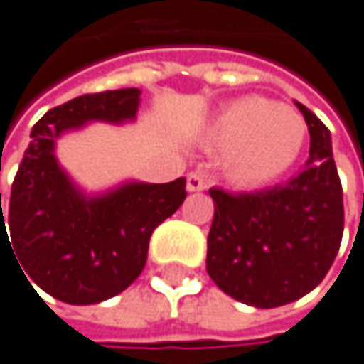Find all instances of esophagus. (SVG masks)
<instances>
[{"mask_svg":"<svg viewBox=\"0 0 364 364\" xmlns=\"http://www.w3.org/2000/svg\"><path fill=\"white\" fill-rule=\"evenodd\" d=\"M186 188H188L191 193H195V191H204V188H206V178H204V173H202V171H191V173L186 176Z\"/></svg>","mask_w":364,"mask_h":364,"instance_id":"obj_1","label":"esophagus"}]
</instances>
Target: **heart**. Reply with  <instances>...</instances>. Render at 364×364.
I'll return each mask as SVG.
<instances>
[{"instance_id": "heart-1", "label": "heart", "mask_w": 364, "mask_h": 364, "mask_svg": "<svg viewBox=\"0 0 364 364\" xmlns=\"http://www.w3.org/2000/svg\"><path fill=\"white\" fill-rule=\"evenodd\" d=\"M306 139L304 119L264 97H241L221 108L208 143L225 154L228 176L245 186L282 176L297 160Z\"/></svg>"}]
</instances>
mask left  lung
<instances>
[{"mask_svg":"<svg viewBox=\"0 0 364 364\" xmlns=\"http://www.w3.org/2000/svg\"><path fill=\"white\" fill-rule=\"evenodd\" d=\"M297 108L311 132V156L297 176L254 193L208 191L215 217L206 271L223 293L256 308L311 293L343 239V188L330 130L306 106Z\"/></svg>","mask_w":364,"mask_h":364,"instance_id":"left-lung-1","label":"left lung"}]
</instances>
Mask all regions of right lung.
<instances>
[{
  "mask_svg": "<svg viewBox=\"0 0 364 364\" xmlns=\"http://www.w3.org/2000/svg\"><path fill=\"white\" fill-rule=\"evenodd\" d=\"M139 95V88L104 90L45 112L32 128L6 213L0 193V250L1 239L12 242L32 282L65 304H100L128 289L147 262L151 232L186 197V178L86 195L58 165L53 147L60 134L88 121H132Z\"/></svg>",
  "mask_w": 364,
  "mask_h": 364,
  "instance_id": "1",
  "label": "right lung"
}]
</instances>
